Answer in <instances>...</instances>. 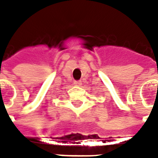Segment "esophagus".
<instances>
[{
    "instance_id": "1",
    "label": "esophagus",
    "mask_w": 158,
    "mask_h": 158,
    "mask_svg": "<svg viewBox=\"0 0 158 158\" xmlns=\"http://www.w3.org/2000/svg\"><path fill=\"white\" fill-rule=\"evenodd\" d=\"M75 85L77 86V87H80V86L82 85V82H81V81H76V82H75Z\"/></svg>"
}]
</instances>
